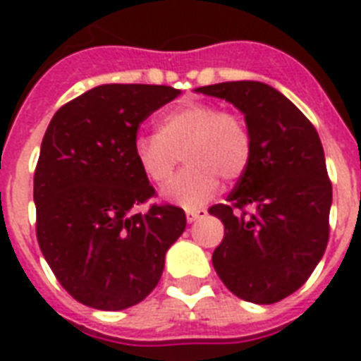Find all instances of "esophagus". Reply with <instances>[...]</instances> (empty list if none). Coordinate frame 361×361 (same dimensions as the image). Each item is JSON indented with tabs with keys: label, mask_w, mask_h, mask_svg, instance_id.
<instances>
[{
	"label": "esophagus",
	"mask_w": 361,
	"mask_h": 361,
	"mask_svg": "<svg viewBox=\"0 0 361 361\" xmlns=\"http://www.w3.org/2000/svg\"><path fill=\"white\" fill-rule=\"evenodd\" d=\"M206 214H208V212H206V209H202V208L185 209V217H187V221H189V223H192V221H197V219H202V217H206Z\"/></svg>",
	"instance_id": "34e87169"
}]
</instances>
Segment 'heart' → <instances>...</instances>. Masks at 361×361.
<instances>
[{
	"mask_svg": "<svg viewBox=\"0 0 361 361\" xmlns=\"http://www.w3.org/2000/svg\"><path fill=\"white\" fill-rule=\"evenodd\" d=\"M181 159L185 170L163 191L169 202L200 206L219 189V178L234 181L251 163L252 140L238 112L206 101H187L157 120V135L135 140V159L142 174L155 185L169 183Z\"/></svg>",
	"mask_w": 361,
	"mask_h": 361,
	"instance_id": "1",
	"label": "heart"
}]
</instances>
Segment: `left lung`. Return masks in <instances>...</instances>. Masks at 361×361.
<instances>
[{
	"label": "left lung",
	"instance_id": "8db88e82",
	"mask_svg": "<svg viewBox=\"0 0 361 361\" xmlns=\"http://www.w3.org/2000/svg\"><path fill=\"white\" fill-rule=\"evenodd\" d=\"M197 92L243 112L252 140L251 163L228 202L208 209L225 225L214 268L241 300L281 302L309 279L330 238L331 181L319 133L296 104L262 82H223Z\"/></svg>",
	"mask_w": 361,
	"mask_h": 361
}]
</instances>
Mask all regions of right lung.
Wrapping results in <instances>:
<instances>
[{"label": "right lung", "instance_id": "add662e5", "mask_svg": "<svg viewBox=\"0 0 361 361\" xmlns=\"http://www.w3.org/2000/svg\"><path fill=\"white\" fill-rule=\"evenodd\" d=\"M149 84H104L54 114L33 178L37 241L76 302L101 311L140 303L157 286L185 212L152 204L155 189L135 159L140 123L180 95Z\"/></svg>", "mask_w": 361, "mask_h": 361}]
</instances>
